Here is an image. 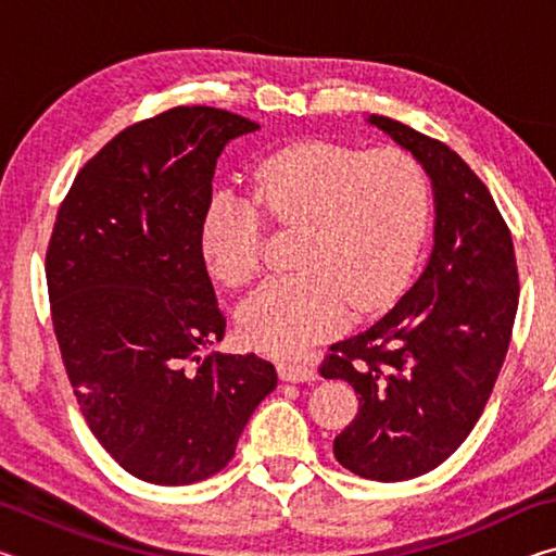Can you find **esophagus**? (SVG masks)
Segmentation results:
<instances>
[{
	"label": "esophagus",
	"instance_id": "esophagus-1",
	"mask_svg": "<svg viewBox=\"0 0 556 556\" xmlns=\"http://www.w3.org/2000/svg\"><path fill=\"white\" fill-rule=\"evenodd\" d=\"M279 378L285 382H312L318 378V372L312 363H291V361H281L277 365Z\"/></svg>",
	"mask_w": 556,
	"mask_h": 556
}]
</instances>
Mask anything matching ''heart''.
Segmentation results:
<instances>
[{
	"instance_id": "1",
	"label": "heart",
	"mask_w": 556,
	"mask_h": 556,
	"mask_svg": "<svg viewBox=\"0 0 556 556\" xmlns=\"http://www.w3.org/2000/svg\"><path fill=\"white\" fill-rule=\"evenodd\" d=\"M429 213L421 166L397 149L296 142L267 154L250 193L223 188L205 205L201 255L220 285L242 289L262 269L267 223L294 230L289 265L244 301V341L296 355L353 316L397 296L417 260Z\"/></svg>"
}]
</instances>
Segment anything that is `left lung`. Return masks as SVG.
<instances>
[{"label": "left lung", "instance_id": "8db88e82", "mask_svg": "<svg viewBox=\"0 0 556 556\" xmlns=\"http://www.w3.org/2000/svg\"><path fill=\"white\" fill-rule=\"evenodd\" d=\"M425 164L434 184V252L390 314L328 348L324 378L357 394L333 441L338 464L380 483L444 464L481 419L510 345L520 281L513 235L488 186L454 149L372 115Z\"/></svg>", "mask_w": 556, "mask_h": 556}]
</instances>
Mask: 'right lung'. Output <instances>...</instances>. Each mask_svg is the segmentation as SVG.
Segmentation results:
<instances>
[{
  "instance_id": "obj_1",
  "label": "right lung",
  "mask_w": 556,
  "mask_h": 556,
  "mask_svg": "<svg viewBox=\"0 0 556 556\" xmlns=\"http://www.w3.org/2000/svg\"><path fill=\"white\" fill-rule=\"evenodd\" d=\"M257 122L178 105L122 129L88 159L46 248L51 321L83 417L139 481L218 473L277 388L255 353L201 355L225 316L201 255L215 162Z\"/></svg>"
}]
</instances>
